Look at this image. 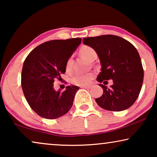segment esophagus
<instances>
[{
	"label": "esophagus",
	"mask_w": 157,
	"mask_h": 157,
	"mask_svg": "<svg viewBox=\"0 0 157 157\" xmlns=\"http://www.w3.org/2000/svg\"><path fill=\"white\" fill-rule=\"evenodd\" d=\"M81 88H82V89H90V88H91V86H81Z\"/></svg>",
	"instance_id": "34e87169"
}]
</instances>
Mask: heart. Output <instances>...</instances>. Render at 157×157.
<instances>
[{
    "mask_svg": "<svg viewBox=\"0 0 157 157\" xmlns=\"http://www.w3.org/2000/svg\"><path fill=\"white\" fill-rule=\"evenodd\" d=\"M79 53L83 58L89 61H94L97 58V53L95 49L89 46H83L79 50ZM74 61L71 57L67 60L66 63V71L69 73L72 71ZM94 78V74L92 72L86 74H76L71 78V83L77 86H86L91 82L92 79Z\"/></svg>",
    "mask_w": 157,
    "mask_h": 157,
    "instance_id": "heart-1",
    "label": "heart"
}]
</instances>
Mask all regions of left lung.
<instances>
[{
	"label": "left lung",
	"instance_id": "8db88e82",
	"mask_svg": "<svg viewBox=\"0 0 157 157\" xmlns=\"http://www.w3.org/2000/svg\"><path fill=\"white\" fill-rule=\"evenodd\" d=\"M83 44L95 49L99 57L101 71L97 81L113 80L107 88L99 84L104 93L96 102L108 111H121L132 106L138 98L144 80V69L136 48L124 38L103 35L83 39Z\"/></svg>",
	"mask_w": 157,
	"mask_h": 157
}]
</instances>
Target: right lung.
<instances>
[{
    "label": "right lung",
    "instance_id": "obj_1",
    "mask_svg": "<svg viewBox=\"0 0 157 157\" xmlns=\"http://www.w3.org/2000/svg\"><path fill=\"white\" fill-rule=\"evenodd\" d=\"M81 42V38L49 40L34 48L24 61L22 89L28 104L40 117L57 119L71 108L79 88L68 86L66 91H56L53 83L61 79L66 61Z\"/></svg>",
    "mask_w": 157,
    "mask_h": 157
}]
</instances>
